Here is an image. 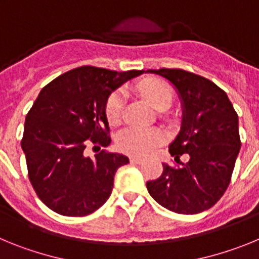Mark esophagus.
<instances>
[{
  "label": "esophagus",
  "mask_w": 259,
  "mask_h": 259,
  "mask_svg": "<svg viewBox=\"0 0 259 259\" xmlns=\"http://www.w3.org/2000/svg\"><path fill=\"white\" fill-rule=\"evenodd\" d=\"M130 161H131L132 163H141L144 159L141 157H136V155H132V157H130Z\"/></svg>",
  "instance_id": "obj_1"
}]
</instances>
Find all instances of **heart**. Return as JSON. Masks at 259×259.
I'll list each match as a JSON object with an SVG mask.
<instances>
[{"label":"heart","instance_id":"obj_1","mask_svg":"<svg viewBox=\"0 0 259 259\" xmlns=\"http://www.w3.org/2000/svg\"><path fill=\"white\" fill-rule=\"evenodd\" d=\"M136 92L149 102L154 109L166 110L172 102V89L167 83L158 79H145L136 85ZM125 109V95L122 91L113 92L107 97L105 115L111 125L122 122ZM163 132L157 128L128 127L116 137V146L123 153L132 155H145L164 143Z\"/></svg>","mask_w":259,"mask_h":259}]
</instances>
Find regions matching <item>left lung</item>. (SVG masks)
Wrapping results in <instances>:
<instances>
[{
    "label": "left lung",
    "mask_w": 259,
    "mask_h": 259,
    "mask_svg": "<svg viewBox=\"0 0 259 259\" xmlns=\"http://www.w3.org/2000/svg\"><path fill=\"white\" fill-rule=\"evenodd\" d=\"M175 85L183 102L182 130L168 152L180 162L163 163L158 179L146 183L150 196L166 209L197 214L210 209L228 188L240 152L239 116L227 93L211 80L182 68L148 70Z\"/></svg>",
    "instance_id": "8db88e82"
}]
</instances>
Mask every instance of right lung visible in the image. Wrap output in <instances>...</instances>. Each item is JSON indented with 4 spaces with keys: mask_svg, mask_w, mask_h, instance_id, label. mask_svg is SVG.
<instances>
[{
    "mask_svg": "<svg viewBox=\"0 0 259 259\" xmlns=\"http://www.w3.org/2000/svg\"><path fill=\"white\" fill-rule=\"evenodd\" d=\"M143 72L81 66L41 89L26 116L22 149L29 182L53 211L84 217L110 197L116 170L130 159L106 150L89 158L85 148L110 145L107 97Z\"/></svg>",
    "mask_w": 259,
    "mask_h": 259,
    "instance_id": "add662e5",
    "label": "right lung"
}]
</instances>
